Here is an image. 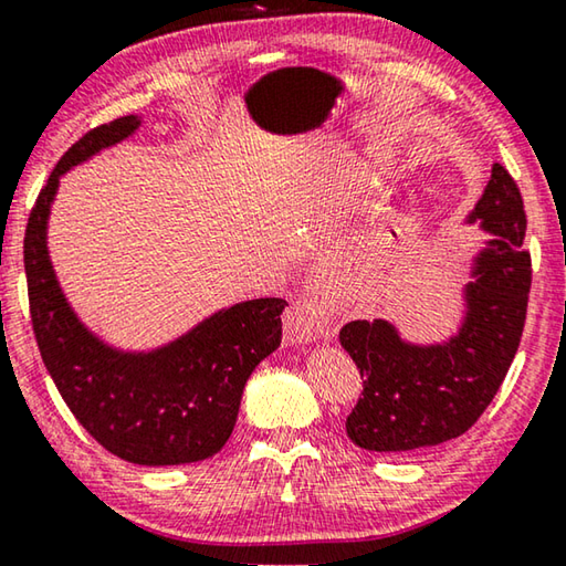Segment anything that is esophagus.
<instances>
[{"label":"esophagus","instance_id":"34e87169","mask_svg":"<svg viewBox=\"0 0 566 566\" xmlns=\"http://www.w3.org/2000/svg\"><path fill=\"white\" fill-rule=\"evenodd\" d=\"M332 337V319L317 294H306L286 314V339L294 344L327 342Z\"/></svg>","mask_w":566,"mask_h":566}]
</instances>
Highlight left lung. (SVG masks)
Listing matches in <instances>:
<instances>
[{
	"mask_svg": "<svg viewBox=\"0 0 566 566\" xmlns=\"http://www.w3.org/2000/svg\"><path fill=\"white\" fill-rule=\"evenodd\" d=\"M464 224L486 239L464 264L457 329L447 339L401 337L395 322L354 319L339 342L357 364L364 391L347 417V437L369 452L401 454L464 434L490 407L516 354L532 284L520 189L492 167Z\"/></svg>",
	"mask_w": 566,
	"mask_h": 566,
	"instance_id": "obj_1",
	"label": "left lung"
}]
</instances>
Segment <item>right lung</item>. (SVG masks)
<instances>
[{"mask_svg":"<svg viewBox=\"0 0 566 566\" xmlns=\"http://www.w3.org/2000/svg\"><path fill=\"white\" fill-rule=\"evenodd\" d=\"M142 124L139 114L102 124L60 159L27 224L24 272L44 367L76 421L124 462L191 464L214 457L232 437L247 379L282 344L286 302L262 296L222 306L149 349L119 347L80 317L50 254L60 179Z\"/></svg>","mask_w":566,"mask_h":566,"instance_id":"obj_1","label":"right lung"}]
</instances>
